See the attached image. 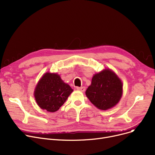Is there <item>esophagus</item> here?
Returning a JSON list of instances; mask_svg holds the SVG:
<instances>
[{
  "instance_id": "34e87169",
  "label": "esophagus",
  "mask_w": 155,
  "mask_h": 155,
  "mask_svg": "<svg viewBox=\"0 0 155 155\" xmlns=\"http://www.w3.org/2000/svg\"><path fill=\"white\" fill-rule=\"evenodd\" d=\"M77 90L81 91V92H85V87H77Z\"/></svg>"
}]
</instances>
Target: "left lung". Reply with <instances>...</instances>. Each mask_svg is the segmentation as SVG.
<instances>
[{"label": "left lung", "mask_w": 155, "mask_h": 155, "mask_svg": "<svg viewBox=\"0 0 155 155\" xmlns=\"http://www.w3.org/2000/svg\"><path fill=\"white\" fill-rule=\"evenodd\" d=\"M123 94V84L114 73L106 69L94 75L86 96L95 106L107 110L119 102Z\"/></svg>", "instance_id": "left-lung-1"}]
</instances>
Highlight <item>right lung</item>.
I'll return each mask as SVG.
<instances>
[{
  "mask_svg": "<svg viewBox=\"0 0 155 155\" xmlns=\"http://www.w3.org/2000/svg\"><path fill=\"white\" fill-rule=\"evenodd\" d=\"M72 92L73 89L63 82L60 75L46 73L39 81L35 97L41 108L54 112L62 106Z\"/></svg>",
  "mask_w": 155,
  "mask_h": 155,
  "instance_id": "obj_1",
  "label": "right lung"
}]
</instances>
